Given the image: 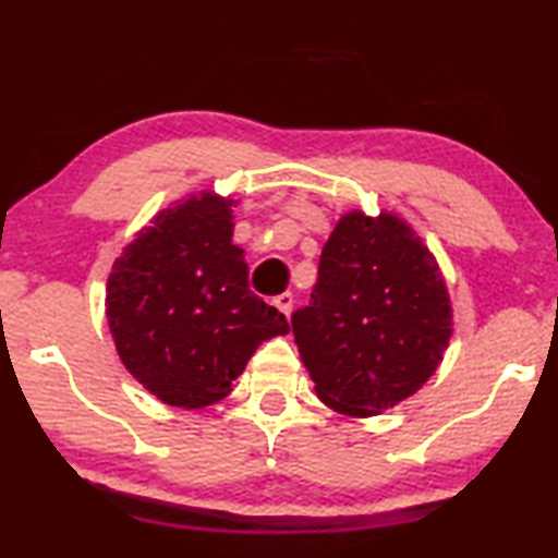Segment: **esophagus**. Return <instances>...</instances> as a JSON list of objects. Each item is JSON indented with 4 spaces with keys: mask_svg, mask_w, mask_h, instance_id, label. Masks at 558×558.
Returning <instances> with one entry per match:
<instances>
[{
    "mask_svg": "<svg viewBox=\"0 0 558 558\" xmlns=\"http://www.w3.org/2000/svg\"><path fill=\"white\" fill-rule=\"evenodd\" d=\"M274 307H277L279 312H284L287 317L292 315V307H294V296H292V292H284V294L274 296Z\"/></svg>",
    "mask_w": 558,
    "mask_h": 558,
    "instance_id": "esophagus-1",
    "label": "esophagus"
}]
</instances>
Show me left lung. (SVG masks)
Wrapping results in <instances>:
<instances>
[{"label":"left lung","instance_id":"obj_1","mask_svg":"<svg viewBox=\"0 0 558 558\" xmlns=\"http://www.w3.org/2000/svg\"><path fill=\"white\" fill-rule=\"evenodd\" d=\"M292 330L319 401L378 416L434 376L452 338V302L437 258L407 220L350 210L325 243Z\"/></svg>","mask_w":558,"mask_h":558}]
</instances>
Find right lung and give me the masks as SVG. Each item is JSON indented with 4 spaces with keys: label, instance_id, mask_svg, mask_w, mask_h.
I'll return each instance as SVG.
<instances>
[{
    "label": "right lung",
    "instance_id": "obj_1",
    "mask_svg": "<svg viewBox=\"0 0 558 558\" xmlns=\"http://www.w3.org/2000/svg\"><path fill=\"white\" fill-rule=\"evenodd\" d=\"M231 197L213 190L159 210L113 262L106 317L126 371L178 409H205L287 317L248 289Z\"/></svg>",
    "mask_w": 558,
    "mask_h": 558
}]
</instances>
